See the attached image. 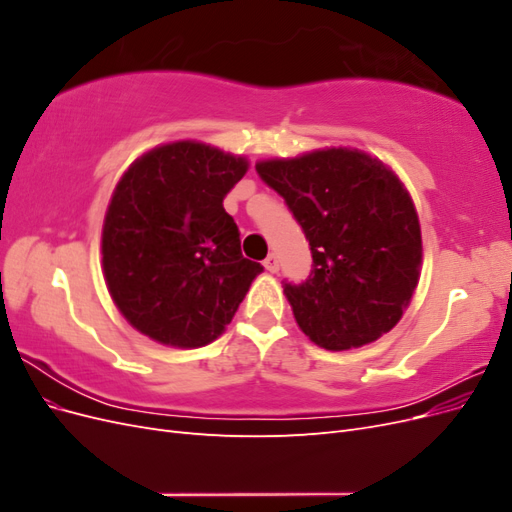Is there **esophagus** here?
Segmentation results:
<instances>
[{
    "instance_id": "1",
    "label": "esophagus",
    "mask_w": 512,
    "mask_h": 512,
    "mask_svg": "<svg viewBox=\"0 0 512 512\" xmlns=\"http://www.w3.org/2000/svg\"><path fill=\"white\" fill-rule=\"evenodd\" d=\"M262 265H265L267 271L277 273V271H280V258H277L275 254H269V256L265 258V262H262Z\"/></svg>"
}]
</instances>
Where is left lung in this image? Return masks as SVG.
Wrapping results in <instances>:
<instances>
[{
	"label": "left lung",
	"instance_id": "1",
	"mask_svg": "<svg viewBox=\"0 0 512 512\" xmlns=\"http://www.w3.org/2000/svg\"><path fill=\"white\" fill-rule=\"evenodd\" d=\"M305 232L312 273L284 284L294 320L324 350L376 342L404 316L421 277L412 198L393 170L350 147L256 162Z\"/></svg>",
	"mask_w": 512,
	"mask_h": 512
}]
</instances>
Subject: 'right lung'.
Segmentation results:
<instances>
[{"mask_svg": "<svg viewBox=\"0 0 512 512\" xmlns=\"http://www.w3.org/2000/svg\"><path fill=\"white\" fill-rule=\"evenodd\" d=\"M250 162L198 141L153 147L119 179L102 226L108 292L136 331L175 348L218 339L260 262L241 254L224 196Z\"/></svg>", "mask_w": 512, "mask_h": 512, "instance_id": "right-lung-1", "label": "right lung"}]
</instances>
